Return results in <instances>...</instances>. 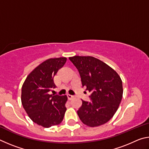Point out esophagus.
Here are the masks:
<instances>
[{"label": "esophagus", "instance_id": "esophagus-1", "mask_svg": "<svg viewBox=\"0 0 149 149\" xmlns=\"http://www.w3.org/2000/svg\"><path fill=\"white\" fill-rule=\"evenodd\" d=\"M67 96H68V98L69 100H72L73 98H74V95H70V94H68Z\"/></svg>", "mask_w": 149, "mask_h": 149}]
</instances>
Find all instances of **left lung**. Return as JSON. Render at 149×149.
<instances>
[{"instance_id": "8db88e82", "label": "left lung", "mask_w": 149, "mask_h": 149, "mask_svg": "<svg viewBox=\"0 0 149 149\" xmlns=\"http://www.w3.org/2000/svg\"><path fill=\"white\" fill-rule=\"evenodd\" d=\"M77 68L83 87L91 93V102L82 100L77 110L81 122L89 127L108 122L116 112L123 96L122 81L118 73L101 60L93 56L70 57Z\"/></svg>"}]
</instances>
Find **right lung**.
Returning a JSON list of instances; mask_svg holds the SVG:
<instances>
[{"mask_svg":"<svg viewBox=\"0 0 149 149\" xmlns=\"http://www.w3.org/2000/svg\"><path fill=\"white\" fill-rule=\"evenodd\" d=\"M66 60L60 57L45 60L27 75L22 85L24 110L33 122L43 127L58 125L64 119L67 96L50 95L49 91L56 88L54 77Z\"/></svg>","mask_w":149,"mask_h":149,"instance_id":"obj_1","label":"right lung"}]
</instances>
